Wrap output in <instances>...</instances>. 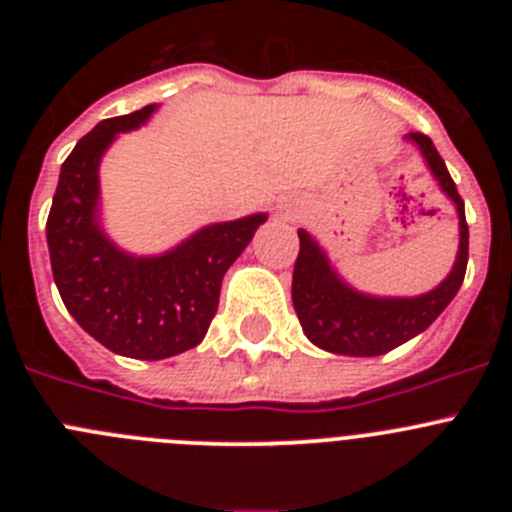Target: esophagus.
Returning <instances> with one entry per match:
<instances>
[{
    "mask_svg": "<svg viewBox=\"0 0 512 512\" xmlns=\"http://www.w3.org/2000/svg\"><path fill=\"white\" fill-rule=\"evenodd\" d=\"M289 215H295V210H289Z\"/></svg>",
    "mask_w": 512,
    "mask_h": 512,
    "instance_id": "obj_1",
    "label": "esophagus"
}]
</instances>
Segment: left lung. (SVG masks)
Masks as SVG:
<instances>
[{"label":"left lung","instance_id":"obj_1","mask_svg":"<svg viewBox=\"0 0 512 512\" xmlns=\"http://www.w3.org/2000/svg\"><path fill=\"white\" fill-rule=\"evenodd\" d=\"M408 140L423 153L436 182L456 205L459 215V251L454 269L436 289L418 297H374L364 295L338 277L328 253L307 230L300 235V253L292 274V305L302 330L318 348L343 356H382L392 348L423 333L441 315L459 292L469 259V225L464 200L456 192L449 169L438 156L433 140L423 133H410Z\"/></svg>","mask_w":512,"mask_h":512}]
</instances>
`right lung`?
Here are the masks:
<instances>
[{
  "label": "right lung",
  "mask_w": 512,
  "mask_h": 512,
  "mask_svg": "<svg viewBox=\"0 0 512 512\" xmlns=\"http://www.w3.org/2000/svg\"><path fill=\"white\" fill-rule=\"evenodd\" d=\"M156 104L102 120L63 161L45 225L51 269L66 310L104 348L158 361L205 338L220 302L225 271L266 212L215 223L161 256H133L99 225V161L117 133L140 128Z\"/></svg>",
  "instance_id": "add662e5"
}]
</instances>
